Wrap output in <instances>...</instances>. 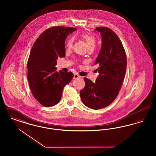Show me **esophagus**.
I'll return each mask as SVG.
<instances>
[{"label": "esophagus", "instance_id": "34e87169", "mask_svg": "<svg viewBox=\"0 0 156 156\" xmlns=\"http://www.w3.org/2000/svg\"><path fill=\"white\" fill-rule=\"evenodd\" d=\"M80 78V76L79 75L76 74H75L74 75V80H76V79H78V78Z\"/></svg>", "mask_w": 156, "mask_h": 156}]
</instances>
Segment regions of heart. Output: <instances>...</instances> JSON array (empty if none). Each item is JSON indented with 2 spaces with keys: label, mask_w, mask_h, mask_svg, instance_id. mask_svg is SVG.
<instances>
[{
  "label": "heart",
  "mask_w": 156,
  "mask_h": 156,
  "mask_svg": "<svg viewBox=\"0 0 156 156\" xmlns=\"http://www.w3.org/2000/svg\"><path fill=\"white\" fill-rule=\"evenodd\" d=\"M82 37L83 39L85 41L87 44L88 45V48H94L95 43H96V39L95 37L90 34H82ZM73 38H70L67 43V47L68 48H70L73 46Z\"/></svg>",
  "instance_id": "heart-1"
}]
</instances>
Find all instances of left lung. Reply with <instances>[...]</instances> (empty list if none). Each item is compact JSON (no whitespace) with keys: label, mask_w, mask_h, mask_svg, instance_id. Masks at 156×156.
Here are the masks:
<instances>
[{"label":"left lung","mask_w":156,"mask_h":156,"mask_svg":"<svg viewBox=\"0 0 156 156\" xmlns=\"http://www.w3.org/2000/svg\"><path fill=\"white\" fill-rule=\"evenodd\" d=\"M102 46L95 64L99 75L95 83L84 78L85 86L80 91L81 101L92 109H99L112 104L119 94L126 74V52L116 34L108 27H97Z\"/></svg>","instance_id":"8db88e82"}]
</instances>
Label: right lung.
<instances>
[{
	"instance_id": "right-lung-1",
	"label": "right lung",
	"mask_w": 156,
	"mask_h": 156,
	"mask_svg": "<svg viewBox=\"0 0 156 156\" xmlns=\"http://www.w3.org/2000/svg\"><path fill=\"white\" fill-rule=\"evenodd\" d=\"M76 29L62 26L45 30L33 45L27 62V80L31 92L45 107L58 104L64 87L73 79L71 72L57 71V59L66 55L65 41Z\"/></svg>"
}]
</instances>
